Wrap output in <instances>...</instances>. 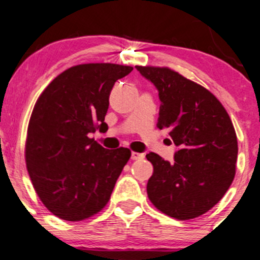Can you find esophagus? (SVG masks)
Listing matches in <instances>:
<instances>
[{"mask_svg":"<svg viewBox=\"0 0 260 260\" xmlns=\"http://www.w3.org/2000/svg\"><path fill=\"white\" fill-rule=\"evenodd\" d=\"M144 157V154H140V153H137V151H133L132 153V159L133 160H138V159H143Z\"/></svg>","mask_w":260,"mask_h":260,"instance_id":"esophagus-1","label":"esophagus"}]
</instances>
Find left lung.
Here are the masks:
<instances>
[{"label": "left lung", "mask_w": 260, "mask_h": 260, "mask_svg": "<svg viewBox=\"0 0 260 260\" xmlns=\"http://www.w3.org/2000/svg\"><path fill=\"white\" fill-rule=\"evenodd\" d=\"M136 68L159 90L157 128L168 129L180 147L172 164L147 154L154 168L148 198L174 219H194L217 204L234 181L238 153L234 124L215 95L198 83L169 67Z\"/></svg>", "instance_id": "left-lung-1"}]
</instances>
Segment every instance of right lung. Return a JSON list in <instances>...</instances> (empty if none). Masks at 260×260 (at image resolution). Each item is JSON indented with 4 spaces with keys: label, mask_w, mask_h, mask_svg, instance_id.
Returning a JSON list of instances; mask_svg holds the SVG:
<instances>
[{
    "label": "right lung",
    "mask_w": 260,
    "mask_h": 260,
    "mask_svg": "<svg viewBox=\"0 0 260 260\" xmlns=\"http://www.w3.org/2000/svg\"><path fill=\"white\" fill-rule=\"evenodd\" d=\"M132 71L116 63L73 66L35 103L26 132V169L40 201L59 219H89L110 201L131 150L105 149L89 134L107 129L112 86Z\"/></svg>",
    "instance_id": "right-lung-1"
}]
</instances>
